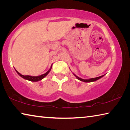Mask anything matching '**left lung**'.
<instances>
[{
  "mask_svg": "<svg viewBox=\"0 0 130 130\" xmlns=\"http://www.w3.org/2000/svg\"><path fill=\"white\" fill-rule=\"evenodd\" d=\"M73 74V75L76 77L78 79V80L80 81H83V82H85V83H91V82H94V81H96L97 80H98L99 79L101 78L102 77H103V76H104V75H103V76H99V77H95V78H89V79H83V78H80L79 77H78L77 76H76L75 74Z\"/></svg>",
  "mask_w": 130,
  "mask_h": 130,
  "instance_id": "1",
  "label": "left lung"
}]
</instances>
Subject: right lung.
Returning a JSON list of instances; mask_svg holds the SVG:
<instances>
[{"label":"right lung","mask_w":130,"mask_h":130,"mask_svg":"<svg viewBox=\"0 0 130 130\" xmlns=\"http://www.w3.org/2000/svg\"><path fill=\"white\" fill-rule=\"evenodd\" d=\"M52 65H51V67L49 69V70H48L47 72H46L45 73H44L43 74H41L40 76H24L22 75V74H21L20 73H19L17 71V70L15 69V71L17 72V73L19 74V76H20L21 77H22L23 78L25 79V80H27L28 81H33V82H37V81H39L41 80H42L43 78H45L46 76L49 73V72L50 70L52 69Z\"/></svg>","instance_id":"1"}]
</instances>
